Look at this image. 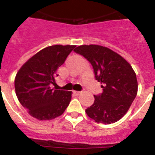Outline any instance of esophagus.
Here are the masks:
<instances>
[{"instance_id":"esophagus-1","label":"esophagus","mask_w":155,"mask_h":155,"mask_svg":"<svg viewBox=\"0 0 155 155\" xmlns=\"http://www.w3.org/2000/svg\"><path fill=\"white\" fill-rule=\"evenodd\" d=\"M73 93H74V94H75V95H79V94H80L81 93V91H73Z\"/></svg>"}]
</instances>
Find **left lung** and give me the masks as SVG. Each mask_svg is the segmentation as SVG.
Wrapping results in <instances>:
<instances>
[{
  "label": "left lung",
  "mask_w": 155,
  "mask_h": 155,
  "mask_svg": "<svg viewBox=\"0 0 155 155\" xmlns=\"http://www.w3.org/2000/svg\"><path fill=\"white\" fill-rule=\"evenodd\" d=\"M74 51L91 63L102 93L85 110L90 118L105 124L117 122L127 113L137 94V80L132 67L123 57L105 46L82 45Z\"/></svg>",
  "instance_id": "1"
}]
</instances>
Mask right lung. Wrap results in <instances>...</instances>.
Here are the masks:
<instances>
[{
  "mask_svg": "<svg viewBox=\"0 0 155 155\" xmlns=\"http://www.w3.org/2000/svg\"><path fill=\"white\" fill-rule=\"evenodd\" d=\"M75 46L54 45L42 49L25 63L16 74L17 98L30 116L39 120L55 119L64 113L71 91L56 90L57 71Z\"/></svg>",
  "mask_w": 155,
  "mask_h": 155,
  "instance_id": "right-lung-1",
  "label": "right lung"
}]
</instances>
